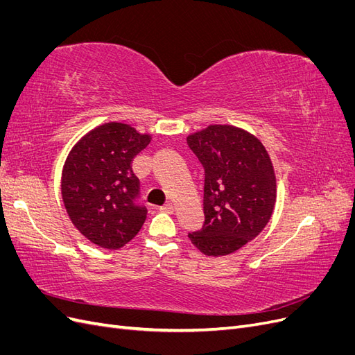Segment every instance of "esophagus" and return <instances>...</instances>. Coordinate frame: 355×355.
Wrapping results in <instances>:
<instances>
[{"label": "esophagus", "instance_id": "1", "mask_svg": "<svg viewBox=\"0 0 355 355\" xmlns=\"http://www.w3.org/2000/svg\"><path fill=\"white\" fill-rule=\"evenodd\" d=\"M159 210L164 211V213H173V211H175V206H173V204H171V202H166L164 206L159 207Z\"/></svg>", "mask_w": 355, "mask_h": 355}]
</instances>
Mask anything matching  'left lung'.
Here are the masks:
<instances>
[{"label":"left lung","mask_w":355,"mask_h":355,"mask_svg":"<svg viewBox=\"0 0 355 355\" xmlns=\"http://www.w3.org/2000/svg\"><path fill=\"white\" fill-rule=\"evenodd\" d=\"M187 142L204 168V223L188 237L204 254H230L271 219L277 189L271 158L259 139L232 125H209Z\"/></svg>","instance_id":"8db88e82"}]
</instances>
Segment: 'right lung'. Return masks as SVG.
<instances>
[{
    "label": "right lung",
    "instance_id": "add662e5",
    "mask_svg": "<svg viewBox=\"0 0 355 355\" xmlns=\"http://www.w3.org/2000/svg\"><path fill=\"white\" fill-rule=\"evenodd\" d=\"M151 142L133 127L106 123L73 146L62 173V198L85 239L115 250L135 239L146 219L132 161Z\"/></svg>",
    "mask_w": 355,
    "mask_h": 355
}]
</instances>
